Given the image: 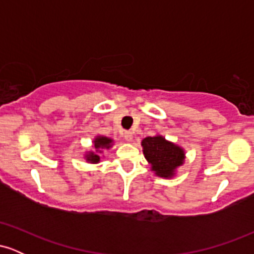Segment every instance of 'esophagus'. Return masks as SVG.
Listing matches in <instances>:
<instances>
[{
	"instance_id": "34e87169",
	"label": "esophagus",
	"mask_w": 254,
	"mask_h": 254,
	"mask_svg": "<svg viewBox=\"0 0 254 254\" xmlns=\"http://www.w3.org/2000/svg\"><path fill=\"white\" fill-rule=\"evenodd\" d=\"M123 137L125 138V141H127V142H131L132 141V132H131V131H125V132L123 133Z\"/></svg>"
}]
</instances>
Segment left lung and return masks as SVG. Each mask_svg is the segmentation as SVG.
I'll return each mask as SVG.
<instances>
[{
  "mask_svg": "<svg viewBox=\"0 0 254 254\" xmlns=\"http://www.w3.org/2000/svg\"><path fill=\"white\" fill-rule=\"evenodd\" d=\"M141 145L145 160L156 177L172 179L177 176L178 168L185 164L184 148L166 139L160 133L145 137L142 139Z\"/></svg>",
  "mask_w": 254,
  "mask_h": 254,
  "instance_id": "obj_1",
  "label": "left lung"
}]
</instances>
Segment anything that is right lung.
I'll return each instance as SVG.
<instances>
[{
  "instance_id": "1",
  "label": "right lung",
  "mask_w": 254,
  "mask_h": 254,
  "mask_svg": "<svg viewBox=\"0 0 254 254\" xmlns=\"http://www.w3.org/2000/svg\"><path fill=\"white\" fill-rule=\"evenodd\" d=\"M92 143L94 149L84 151L83 159L86 160V162H88V164H99V162L101 161V159H103V156H101L103 150L111 149V148L113 147L115 141H113L112 138H110V137L97 135L93 138Z\"/></svg>"
}]
</instances>
